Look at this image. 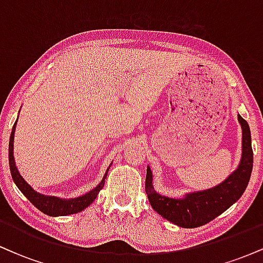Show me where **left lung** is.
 Instances as JSON below:
<instances>
[{
  "mask_svg": "<svg viewBox=\"0 0 263 263\" xmlns=\"http://www.w3.org/2000/svg\"><path fill=\"white\" fill-rule=\"evenodd\" d=\"M237 119L242 128V157L237 170L219 185L186 194L183 199H171L156 193L152 185V172L147 167L146 194L151 206L159 215L182 228H198L210 222L240 199L251 177L253 152L249 123L240 115Z\"/></svg>",
  "mask_w": 263,
  "mask_h": 263,
  "instance_id": "1",
  "label": "left lung"
}]
</instances>
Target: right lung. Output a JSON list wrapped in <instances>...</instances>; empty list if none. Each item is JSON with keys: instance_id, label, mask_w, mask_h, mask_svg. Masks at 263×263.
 <instances>
[{"instance_id": "add662e5", "label": "right lung", "mask_w": 263, "mask_h": 263, "mask_svg": "<svg viewBox=\"0 0 263 263\" xmlns=\"http://www.w3.org/2000/svg\"><path fill=\"white\" fill-rule=\"evenodd\" d=\"M14 129H16V122H14L13 127H12V132L10 136V146H8V162H10L11 176L13 178V182L16 183L18 189L23 193V195H25V197L28 199V200L31 201L37 209H39L42 213L47 214V215H50V216H64V215H70V214L79 213V211L85 209V208L89 206V205L95 200V198L98 197L99 192H100L102 186H104L105 179H106L107 172L110 170V167L107 168L106 173H105L104 179L101 180V183L99 184L96 188L90 190L89 193L81 195L79 198L64 200V199H59L55 197H45V195L39 194V193L35 192V190L33 189L25 179H23L22 176L20 174V172L17 170L16 163H14V158H13Z\"/></svg>"}]
</instances>
